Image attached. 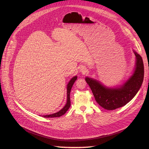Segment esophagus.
<instances>
[{
  "label": "esophagus",
  "mask_w": 149,
  "mask_h": 149,
  "mask_svg": "<svg viewBox=\"0 0 149 149\" xmlns=\"http://www.w3.org/2000/svg\"><path fill=\"white\" fill-rule=\"evenodd\" d=\"M80 72H82V73H86V72H87V69L85 67H81L80 68Z\"/></svg>",
  "instance_id": "34e87169"
}]
</instances>
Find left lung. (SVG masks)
Here are the masks:
<instances>
[{"label":"left lung","instance_id":"left-lung-1","mask_svg":"<svg viewBox=\"0 0 149 149\" xmlns=\"http://www.w3.org/2000/svg\"><path fill=\"white\" fill-rule=\"evenodd\" d=\"M136 57L135 68L132 75L118 87H107L92 78L86 77L97 103L105 109L112 111L124 106L131 101L139 90L144 80V64L142 57L134 50Z\"/></svg>","mask_w":149,"mask_h":149}]
</instances>
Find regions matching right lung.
Segmentation results:
<instances>
[{
  "instance_id": "1",
  "label": "right lung",
  "mask_w": 149,
  "mask_h": 149,
  "mask_svg": "<svg viewBox=\"0 0 149 149\" xmlns=\"http://www.w3.org/2000/svg\"><path fill=\"white\" fill-rule=\"evenodd\" d=\"M77 76H74V77L72 78L71 79H70V80L69 81L68 84H67V88H66L67 100H66V103L65 106L58 112L52 113V114H50V115H43V117H44V118H54V117H59V116H62L63 115H64L67 112V111L68 110L69 108L70 107V91H71V89H72V87L74 83L77 80Z\"/></svg>"
}]
</instances>
